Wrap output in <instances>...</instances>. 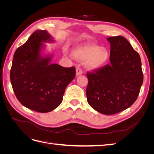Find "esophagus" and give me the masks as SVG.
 Returning a JSON list of instances; mask_svg holds the SVG:
<instances>
[{"mask_svg":"<svg viewBox=\"0 0 154 154\" xmlns=\"http://www.w3.org/2000/svg\"><path fill=\"white\" fill-rule=\"evenodd\" d=\"M82 74H83L82 70L80 67H77L76 69V76H80V75H82Z\"/></svg>","mask_w":154,"mask_h":154,"instance_id":"obj_1","label":"esophagus"}]
</instances>
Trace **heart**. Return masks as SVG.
<instances>
[{
  "label": "heart",
  "instance_id": "b5f03b06",
  "mask_svg": "<svg viewBox=\"0 0 154 154\" xmlns=\"http://www.w3.org/2000/svg\"><path fill=\"white\" fill-rule=\"evenodd\" d=\"M74 58L80 61L87 60L86 67L91 70H97L108 62L110 53L106 48L96 44H85L76 46L72 51Z\"/></svg>",
  "mask_w": 154,
  "mask_h": 154
}]
</instances>
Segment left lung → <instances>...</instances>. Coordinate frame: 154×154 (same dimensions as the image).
I'll use <instances>...</instances> for the list:
<instances>
[{"label":"left lung","instance_id":"obj_1","mask_svg":"<svg viewBox=\"0 0 154 154\" xmlns=\"http://www.w3.org/2000/svg\"><path fill=\"white\" fill-rule=\"evenodd\" d=\"M110 43V65L87 72V102L97 112L112 115L128 109L137 98L143 82L139 54L122 36Z\"/></svg>","mask_w":154,"mask_h":154}]
</instances>
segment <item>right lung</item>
<instances>
[{
  "mask_svg": "<svg viewBox=\"0 0 154 154\" xmlns=\"http://www.w3.org/2000/svg\"><path fill=\"white\" fill-rule=\"evenodd\" d=\"M54 40L46 30H36L13 56L10 80L18 100L26 108L49 112L61 104L67 86L76 75L74 67L52 63L53 54H43L44 43Z\"/></svg>",
  "mask_w": 154,
  "mask_h": 154,
  "instance_id": "1",
  "label": "right lung"
}]
</instances>
